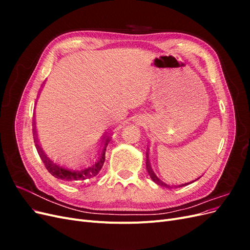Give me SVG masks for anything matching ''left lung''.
Masks as SVG:
<instances>
[{
	"label": "left lung",
	"mask_w": 250,
	"mask_h": 250,
	"mask_svg": "<svg viewBox=\"0 0 250 250\" xmlns=\"http://www.w3.org/2000/svg\"><path fill=\"white\" fill-rule=\"evenodd\" d=\"M148 154V153H147ZM146 166H147V170H148V173H149V175H150V177L152 178V180L153 181H155V183L157 184V185H160V186H164V187H170V186H168V185H166L165 183H163L162 180H160L157 178V176L155 175V174L153 173V171H152V169L150 168V165H149V160H148V155H147V162H146ZM200 178V177H199ZM199 178H197V179H195V180H193V181H191V183H187V184H183V185H179L178 187H185V186H188V185H190V184H192V183H194V181H196V180H198Z\"/></svg>",
	"instance_id": "8db88e82"
}]
</instances>
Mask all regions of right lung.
Listing matches in <instances>:
<instances>
[{"label":"right lung","instance_id":"obj_1","mask_svg":"<svg viewBox=\"0 0 250 250\" xmlns=\"http://www.w3.org/2000/svg\"><path fill=\"white\" fill-rule=\"evenodd\" d=\"M35 123H33V125ZM33 131H34L35 147L37 149V152H39L42 161L44 165V167H46V169L51 173V175H53L54 177H56L58 179H62V180H65V181L84 180V179H89V178H93V177L97 176L98 173H99L100 170L102 169L104 162H105V152H106V146H107L109 139H107L106 142H105V145H104L102 152L95 164H93L90 167H88L86 169H83L81 171H70V170H66L62 167H59V166H57L56 164H53V162L49 160V157H47V155L43 153V151L39 144V141H37L35 128L33 129Z\"/></svg>","mask_w":250,"mask_h":250}]
</instances>
